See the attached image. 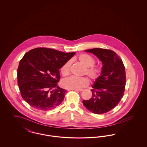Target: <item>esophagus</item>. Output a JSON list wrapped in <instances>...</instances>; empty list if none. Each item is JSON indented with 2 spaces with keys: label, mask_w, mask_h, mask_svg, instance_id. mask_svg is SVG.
Wrapping results in <instances>:
<instances>
[{
  "label": "esophagus",
  "mask_w": 147,
  "mask_h": 147,
  "mask_svg": "<svg viewBox=\"0 0 147 147\" xmlns=\"http://www.w3.org/2000/svg\"><path fill=\"white\" fill-rule=\"evenodd\" d=\"M74 90H75V91H82L83 90V89H73Z\"/></svg>",
  "instance_id": "obj_1"
}]
</instances>
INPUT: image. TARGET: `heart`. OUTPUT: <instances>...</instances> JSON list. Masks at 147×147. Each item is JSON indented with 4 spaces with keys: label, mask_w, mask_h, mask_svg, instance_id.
I'll return each instance as SVG.
<instances>
[{
    "label": "heart",
    "mask_w": 147,
    "mask_h": 147,
    "mask_svg": "<svg viewBox=\"0 0 147 147\" xmlns=\"http://www.w3.org/2000/svg\"><path fill=\"white\" fill-rule=\"evenodd\" d=\"M78 61L84 67V74H86L92 80H97L101 74V68L94 66L95 61L93 57L87 54H81L78 58ZM71 62L68 61L64 63L61 68V72L64 77L68 76L70 72ZM89 84V80L87 77L78 78L71 77L63 80L62 86L68 89H77L84 88Z\"/></svg>",
    "instance_id": "obj_1"
}]
</instances>
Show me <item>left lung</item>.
I'll use <instances>...</instances> for the list:
<instances>
[{"mask_svg": "<svg viewBox=\"0 0 147 147\" xmlns=\"http://www.w3.org/2000/svg\"><path fill=\"white\" fill-rule=\"evenodd\" d=\"M85 51L95 55L103 65L101 76L92 86L91 98L83 100V104L94 113H105L118 105L124 95L125 67L121 58L112 50L95 48Z\"/></svg>", "mask_w": 147, "mask_h": 147, "instance_id": "left-lung-1", "label": "left lung"}]
</instances>
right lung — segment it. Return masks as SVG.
<instances>
[{"mask_svg":"<svg viewBox=\"0 0 147 147\" xmlns=\"http://www.w3.org/2000/svg\"><path fill=\"white\" fill-rule=\"evenodd\" d=\"M75 54L43 47L25 53L18 68V84L23 99L43 111L60 105L67 91L57 85L59 69Z\"/></svg>","mask_w":147,"mask_h":147,"instance_id":"obj_1","label":"right lung"}]
</instances>
